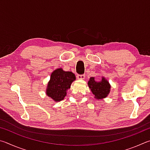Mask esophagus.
I'll return each mask as SVG.
<instances>
[{
  "instance_id": "1",
  "label": "esophagus",
  "mask_w": 150,
  "mask_h": 150,
  "mask_svg": "<svg viewBox=\"0 0 150 150\" xmlns=\"http://www.w3.org/2000/svg\"><path fill=\"white\" fill-rule=\"evenodd\" d=\"M77 78L79 80H83V79H85V75H77Z\"/></svg>"
}]
</instances>
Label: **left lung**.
I'll list each match as a JSON object with an SVG mask.
<instances>
[{
    "label": "left lung",
    "mask_w": 150,
    "mask_h": 150,
    "mask_svg": "<svg viewBox=\"0 0 150 150\" xmlns=\"http://www.w3.org/2000/svg\"><path fill=\"white\" fill-rule=\"evenodd\" d=\"M100 81H96L95 77H92L88 81V86L91 92L97 100L104 99L108 96L110 92L111 85L109 81L105 77H101Z\"/></svg>",
    "instance_id": "8db88e82"
}]
</instances>
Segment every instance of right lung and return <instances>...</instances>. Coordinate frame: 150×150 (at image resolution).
Here are the masks:
<instances>
[{
  "mask_svg": "<svg viewBox=\"0 0 150 150\" xmlns=\"http://www.w3.org/2000/svg\"><path fill=\"white\" fill-rule=\"evenodd\" d=\"M75 79V74L71 71H65L62 68H57L51 74L45 90L46 95L55 103L63 100L67 95V90Z\"/></svg>",
  "mask_w": 150,
  "mask_h": 150,
  "instance_id": "1",
  "label": "right lung"
}]
</instances>
